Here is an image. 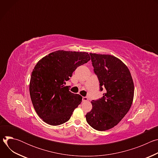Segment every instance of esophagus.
Wrapping results in <instances>:
<instances>
[{
	"mask_svg": "<svg viewBox=\"0 0 158 158\" xmlns=\"http://www.w3.org/2000/svg\"><path fill=\"white\" fill-rule=\"evenodd\" d=\"M82 99H83L84 101H87L88 100V98H87V97H83V98H82Z\"/></svg>",
	"mask_w": 158,
	"mask_h": 158,
	"instance_id": "obj_1",
	"label": "esophagus"
}]
</instances>
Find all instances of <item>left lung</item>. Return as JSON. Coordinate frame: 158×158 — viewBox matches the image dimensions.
<instances>
[{"mask_svg": "<svg viewBox=\"0 0 158 158\" xmlns=\"http://www.w3.org/2000/svg\"><path fill=\"white\" fill-rule=\"evenodd\" d=\"M97 76L101 98L91 101L93 108L87 112V123L103 131L116 126L127 113L134 98V83L127 67L118 58L106 54L90 53Z\"/></svg>", "mask_w": 158, "mask_h": 158, "instance_id": "obj_1", "label": "left lung"}]
</instances>
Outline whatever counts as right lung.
<instances>
[{"label":"right lung","instance_id":"right-lung-1","mask_svg":"<svg viewBox=\"0 0 158 158\" xmlns=\"http://www.w3.org/2000/svg\"><path fill=\"white\" fill-rule=\"evenodd\" d=\"M91 58L87 52L57 51L40 59L31 76L29 91L38 116L52 126L71 118L82 97L69 91V81L77 67Z\"/></svg>","mask_w":158,"mask_h":158}]
</instances>
